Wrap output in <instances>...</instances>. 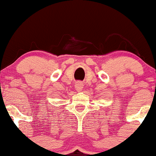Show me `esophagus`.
Returning <instances> with one entry per match:
<instances>
[{
	"instance_id": "34e87169",
	"label": "esophagus",
	"mask_w": 156,
	"mask_h": 156,
	"mask_svg": "<svg viewBox=\"0 0 156 156\" xmlns=\"http://www.w3.org/2000/svg\"><path fill=\"white\" fill-rule=\"evenodd\" d=\"M75 88H76V89L78 92H81L83 88V83H81V82H77L76 85H75Z\"/></svg>"
}]
</instances>
